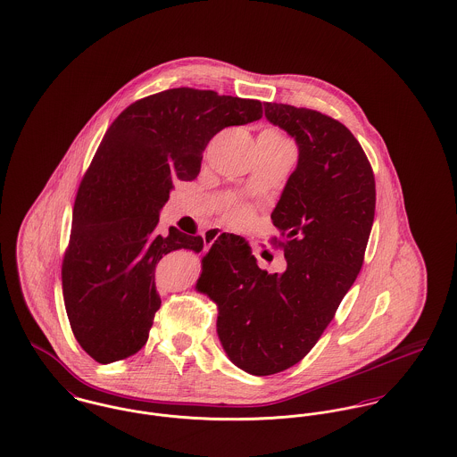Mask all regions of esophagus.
Listing matches in <instances>:
<instances>
[{"label":"esophagus","mask_w":457,"mask_h":457,"mask_svg":"<svg viewBox=\"0 0 457 457\" xmlns=\"http://www.w3.org/2000/svg\"><path fill=\"white\" fill-rule=\"evenodd\" d=\"M222 237H228V233H226V231H220V229H217V228L207 229V231L204 233L205 246H211L212 244H215V242H217L219 238H222Z\"/></svg>","instance_id":"esophagus-1"}]
</instances>
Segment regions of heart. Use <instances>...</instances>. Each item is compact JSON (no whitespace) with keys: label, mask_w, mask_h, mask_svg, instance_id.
<instances>
[{"label":"heart","mask_w":457,"mask_h":457,"mask_svg":"<svg viewBox=\"0 0 457 457\" xmlns=\"http://www.w3.org/2000/svg\"><path fill=\"white\" fill-rule=\"evenodd\" d=\"M229 215H231V217H233V219H242V217H244V212L235 211V212H231V213H229Z\"/></svg>","instance_id":"obj_1"}]
</instances>
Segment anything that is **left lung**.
<instances>
[{
	"instance_id": "1",
	"label": "left lung",
	"mask_w": 457,
	"mask_h": 457,
	"mask_svg": "<svg viewBox=\"0 0 457 457\" xmlns=\"http://www.w3.org/2000/svg\"><path fill=\"white\" fill-rule=\"evenodd\" d=\"M264 116L299 149L271 212L287 238V268L268 273L250 246L233 248L222 237L196 283L217 306L222 350L252 376L281 372L315 346L361 270L376 212L370 163L343 123L275 103L264 104Z\"/></svg>"
}]
</instances>
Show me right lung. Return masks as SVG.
Returning a JSON list of instances; mask_svg holds the SVG:
<instances>
[{
	"mask_svg": "<svg viewBox=\"0 0 457 457\" xmlns=\"http://www.w3.org/2000/svg\"><path fill=\"white\" fill-rule=\"evenodd\" d=\"M261 118L259 101L182 87L129 105L107 129L76 195L62 262L71 328L96 361L141 350L162 304L156 264L174 250L204 248L202 237L174 226L156 233L174 182L196 179L217 132ZM226 238L248 248L237 235Z\"/></svg>",
	"mask_w": 457,
	"mask_h": 457,
	"instance_id": "add662e5",
	"label": "right lung"
}]
</instances>
